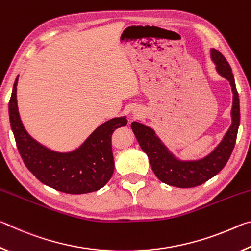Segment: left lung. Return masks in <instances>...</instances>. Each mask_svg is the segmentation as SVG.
Returning a JSON list of instances; mask_svg holds the SVG:
<instances>
[{
	"label": "left lung",
	"mask_w": 251,
	"mask_h": 251,
	"mask_svg": "<svg viewBox=\"0 0 251 251\" xmlns=\"http://www.w3.org/2000/svg\"><path fill=\"white\" fill-rule=\"evenodd\" d=\"M210 57L218 74L230 83L232 91L231 125L219 145L209 155L198 160H179L157 137L154 129L139 122L131 123V129L139 146L146 152L151 167L160 181L178 188H192L206 182L222 171L227 164L236 144L238 127L240 123V106L235 78L230 65L217 50H210Z\"/></svg>",
	"instance_id": "1"
}]
</instances>
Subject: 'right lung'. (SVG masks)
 I'll return each mask as SVG.
<instances>
[{
    "label": "right lung",
    "mask_w": 251,
    "mask_h": 251,
    "mask_svg": "<svg viewBox=\"0 0 251 251\" xmlns=\"http://www.w3.org/2000/svg\"><path fill=\"white\" fill-rule=\"evenodd\" d=\"M16 77L8 103L11 128L25 166L44 185L66 194H86L104 187L114 173L112 135L127 124L125 116L100 125L75 151H50L28 135L21 121Z\"/></svg>",
    "instance_id": "right-lung-1"
}]
</instances>
